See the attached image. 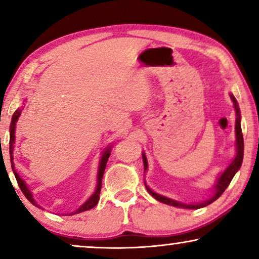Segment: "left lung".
Wrapping results in <instances>:
<instances>
[{
    "label": "left lung",
    "mask_w": 259,
    "mask_h": 259,
    "mask_svg": "<svg viewBox=\"0 0 259 259\" xmlns=\"http://www.w3.org/2000/svg\"><path fill=\"white\" fill-rule=\"evenodd\" d=\"M230 97H231L233 106H235L236 115H237V118H236V148H237V153H236L235 159H233V160L231 161V164H230L228 167L225 168V171L222 173L221 177H219L218 180H217V183H215L213 196H212L211 198H208L207 200L201 201V203H198V204H184V203H179V201L169 199V198H167V197L160 196V194L155 193L154 191H152L150 187H148L146 184H145V186H146V190L148 191V193H150L152 197H154L155 199L161 201V203L167 204V205H172V206H176V207L200 208V207L207 206V205H210L211 203H213L214 200H217L218 198L222 196L223 192H224V191L226 190V187L229 186V184L231 183V180H232L233 177H235L236 172L238 171V169L240 168V166H242L243 155H244V140H243L242 127H240V111H239V107H238V102H237L236 98L233 97L232 94H230ZM143 161H144V168H145V171H146V169H147V159H146V155H145V153H143Z\"/></svg>",
    "instance_id": "1"
}]
</instances>
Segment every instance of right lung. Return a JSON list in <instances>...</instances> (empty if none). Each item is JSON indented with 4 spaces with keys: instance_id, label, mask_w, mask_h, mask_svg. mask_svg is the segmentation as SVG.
Wrapping results in <instances>:
<instances>
[{
    "instance_id": "add662e5",
    "label": "right lung",
    "mask_w": 259,
    "mask_h": 259,
    "mask_svg": "<svg viewBox=\"0 0 259 259\" xmlns=\"http://www.w3.org/2000/svg\"><path fill=\"white\" fill-rule=\"evenodd\" d=\"M21 112H22V109L17 108L16 111H15V113H14V114H13L12 122H10V128H9V131H10V139H9L10 160H12V168H13V171H14V175H15V178L17 180V184H19L21 191H22L24 196H26L27 199L29 200L31 204H34L35 206H38V205L36 204V201H35V199L33 198V194H31L29 189H28L27 184L24 183V180H22V179L20 178V176L17 175V172L15 171V167H14V164H13V151H14V143H15V128H16L17 120H19V116L21 115ZM109 155H111V147L106 148V151L104 152V154H102V157H101L100 165H99V171H98V184H97V189H95L94 193L90 197V199H87L86 203H83L79 208H77L75 212H72V213H70V214L80 213V212L91 210V208H93L95 205L98 204L99 198H100V191H101V185H102V177H104L106 164H107V160H108ZM38 207H41V206H38Z\"/></svg>"
}]
</instances>
